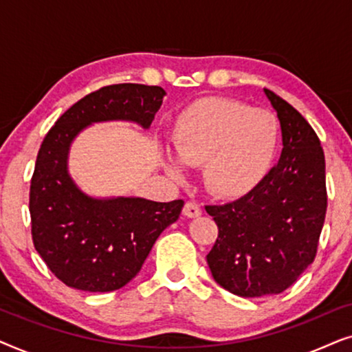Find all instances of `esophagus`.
Wrapping results in <instances>:
<instances>
[{"instance_id": "obj_1", "label": "esophagus", "mask_w": 352, "mask_h": 352, "mask_svg": "<svg viewBox=\"0 0 352 352\" xmlns=\"http://www.w3.org/2000/svg\"><path fill=\"white\" fill-rule=\"evenodd\" d=\"M182 214L187 216V218H195V216H200L201 214V208L199 204H195V201H187L184 205V208H182Z\"/></svg>"}]
</instances>
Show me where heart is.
<instances>
[{
  "mask_svg": "<svg viewBox=\"0 0 352 352\" xmlns=\"http://www.w3.org/2000/svg\"><path fill=\"white\" fill-rule=\"evenodd\" d=\"M280 128L276 115L230 98H206L177 115L173 129L176 155L187 166H204V182L219 199L250 194L276 158ZM173 176L182 168L168 162Z\"/></svg>",
  "mask_w": 352,
  "mask_h": 352,
  "instance_id": "b5f03b06",
  "label": "heart"
}]
</instances>
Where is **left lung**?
<instances>
[{
	"mask_svg": "<svg viewBox=\"0 0 352 352\" xmlns=\"http://www.w3.org/2000/svg\"><path fill=\"white\" fill-rule=\"evenodd\" d=\"M282 128V155L254 189L206 205L218 237L206 254L221 287L245 298L282 293L314 261L327 213L325 157L306 118L264 89Z\"/></svg>",
	"mask_w": 352,
	"mask_h": 352,
	"instance_id": "obj_1",
	"label": "left lung"
}]
</instances>
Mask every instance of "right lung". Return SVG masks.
<instances>
[{
    "mask_svg": "<svg viewBox=\"0 0 352 352\" xmlns=\"http://www.w3.org/2000/svg\"><path fill=\"white\" fill-rule=\"evenodd\" d=\"M163 96L160 86H104L62 113L43 139L30 182L32 239L67 287L100 293L124 287L141 271L158 235L179 218L182 200L91 199L67 173L70 142L81 129L107 120L148 128Z\"/></svg>",
    "mask_w": 352,
    "mask_h": 352,
    "instance_id": "add662e5",
    "label": "right lung"
}]
</instances>
